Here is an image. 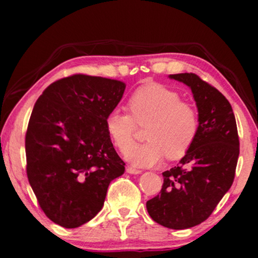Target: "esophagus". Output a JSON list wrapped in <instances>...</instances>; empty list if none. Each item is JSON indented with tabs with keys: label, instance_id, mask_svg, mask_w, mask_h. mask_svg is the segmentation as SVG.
I'll return each mask as SVG.
<instances>
[{
	"label": "esophagus",
	"instance_id": "esophagus-1",
	"mask_svg": "<svg viewBox=\"0 0 258 258\" xmlns=\"http://www.w3.org/2000/svg\"><path fill=\"white\" fill-rule=\"evenodd\" d=\"M126 172L130 175H139V174H142V170H139V169H135L133 167H128L126 168Z\"/></svg>",
	"mask_w": 258,
	"mask_h": 258
}]
</instances>
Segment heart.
I'll list each match as a JSON object with an SVG mask.
<instances>
[{
  "label": "heart",
  "mask_w": 258,
  "mask_h": 258,
  "mask_svg": "<svg viewBox=\"0 0 258 258\" xmlns=\"http://www.w3.org/2000/svg\"><path fill=\"white\" fill-rule=\"evenodd\" d=\"M129 114L119 109L105 117V130L114 146L124 153L133 142L136 125L148 123V142L131 147L125 158L135 167L149 168L169 160H179L188 153L199 133V117L191 105L181 101L177 91L160 83L141 87L128 101ZM137 124L135 125V123Z\"/></svg>",
  "instance_id": "heart-1"
}]
</instances>
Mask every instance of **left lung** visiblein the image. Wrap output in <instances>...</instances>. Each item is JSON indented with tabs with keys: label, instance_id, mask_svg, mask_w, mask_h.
<instances>
[{
	"label": "left lung",
	"instance_id": "8db88e82",
	"mask_svg": "<svg viewBox=\"0 0 258 258\" xmlns=\"http://www.w3.org/2000/svg\"><path fill=\"white\" fill-rule=\"evenodd\" d=\"M191 89L199 133L177 167L164 171L161 195L147 202L156 223L181 230L210 216L234 182L239 141L234 111L216 88L191 73L169 75Z\"/></svg>",
	"mask_w": 258,
	"mask_h": 258
}]
</instances>
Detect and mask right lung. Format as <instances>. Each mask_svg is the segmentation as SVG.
Segmentation results:
<instances>
[{"label":"right lung","instance_id":"obj_1","mask_svg":"<svg viewBox=\"0 0 258 258\" xmlns=\"http://www.w3.org/2000/svg\"><path fill=\"white\" fill-rule=\"evenodd\" d=\"M121 81L73 75L38 97L26 135L27 175L41 209L63 228L100 213L112 179L124 172L105 117L124 93Z\"/></svg>","mask_w":258,"mask_h":258}]
</instances>
